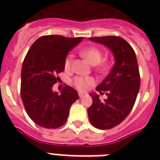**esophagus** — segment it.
I'll use <instances>...</instances> for the list:
<instances>
[{
    "mask_svg": "<svg viewBox=\"0 0 160 160\" xmlns=\"http://www.w3.org/2000/svg\"><path fill=\"white\" fill-rule=\"evenodd\" d=\"M85 94H84V93H81V92L79 93V96H80V98L84 97V96H85Z\"/></svg>",
    "mask_w": 160,
    "mask_h": 160,
    "instance_id": "obj_1",
    "label": "esophagus"
}]
</instances>
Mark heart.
Instances as JSON below:
<instances>
[{
  "instance_id": "1",
  "label": "heart",
  "mask_w": 160,
  "mask_h": 160,
  "mask_svg": "<svg viewBox=\"0 0 160 160\" xmlns=\"http://www.w3.org/2000/svg\"><path fill=\"white\" fill-rule=\"evenodd\" d=\"M80 55L84 59L87 60L88 62L93 65H95L100 62L102 59V51L100 49L95 46L87 47L80 51ZM72 64V55H69L65 58V70H69ZM108 67V63L106 61H103L100 65V69L102 70H106ZM73 85L77 90L80 91H85L89 88L95 84V80L91 77H75L72 81Z\"/></svg>"
}]
</instances>
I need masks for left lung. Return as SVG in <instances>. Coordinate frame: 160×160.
Listing matches in <instances>:
<instances>
[{
  "instance_id": "obj_1",
  "label": "left lung",
  "mask_w": 160,
  "mask_h": 160,
  "mask_svg": "<svg viewBox=\"0 0 160 160\" xmlns=\"http://www.w3.org/2000/svg\"><path fill=\"white\" fill-rule=\"evenodd\" d=\"M90 41L106 46L114 58V65L105 79L96 87L107 99L103 101L96 93H90L93 103L87 109L93 126L109 129L119 124L133 109L140 87L139 67L134 50L118 36L92 37Z\"/></svg>"
}]
</instances>
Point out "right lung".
Segmentation results:
<instances>
[{
	"label": "right lung",
	"mask_w": 160,
	"mask_h": 160,
	"mask_svg": "<svg viewBox=\"0 0 160 160\" xmlns=\"http://www.w3.org/2000/svg\"><path fill=\"white\" fill-rule=\"evenodd\" d=\"M83 37L45 36L38 38L22 64L21 96L29 117L39 126L56 129L67 120L70 108L79 99L77 91L65 85L60 94L52 90L60 80L56 75L65 70L68 52Z\"/></svg>",
	"instance_id": "right-lung-1"
}]
</instances>
